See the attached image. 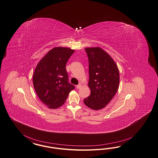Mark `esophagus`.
<instances>
[{"label": "esophagus", "instance_id": "34e87169", "mask_svg": "<svg viewBox=\"0 0 158 158\" xmlns=\"http://www.w3.org/2000/svg\"><path fill=\"white\" fill-rule=\"evenodd\" d=\"M82 84H79L78 85H77V86H76V88H77V89H80V88L82 87Z\"/></svg>", "mask_w": 158, "mask_h": 158}]
</instances>
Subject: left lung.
<instances>
[{"instance_id": "1", "label": "left lung", "mask_w": 158, "mask_h": 158, "mask_svg": "<svg viewBox=\"0 0 158 158\" xmlns=\"http://www.w3.org/2000/svg\"><path fill=\"white\" fill-rule=\"evenodd\" d=\"M89 59L90 95L84 103L93 110L104 108L113 98L120 83L118 66L111 56L100 47L85 48Z\"/></svg>"}]
</instances>
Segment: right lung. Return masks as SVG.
Instances as JSON below:
<instances>
[{"label":"right lung","instance_id":"right-lung-1","mask_svg":"<svg viewBox=\"0 0 158 158\" xmlns=\"http://www.w3.org/2000/svg\"><path fill=\"white\" fill-rule=\"evenodd\" d=\"M74 49L57 47L39 61L33 76V85L41 101L48 108L56 109L65 103L75 86L68 82L66 64Z\"/></svg>","mask_w":158,"mask_h":158}]
</instances>
